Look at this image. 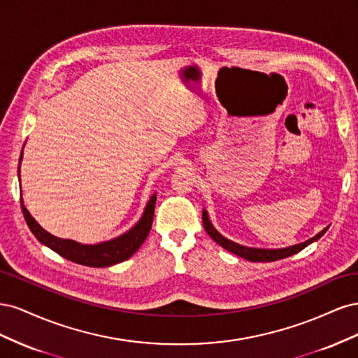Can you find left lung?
Returning a JSON list of instances; mask_svg holds the SVG:
<instances>
[{"label": "left lung", "instance_id": "1", "mask_svg": "<svg viewBox=\"0 0 358 358\" xmlns=\"http://www.w3.org/2000/svg\"><path fill=\"white\" fill-rule=\"evenodd\" d=\"M203 227L204 230L208 231V234L212 237V239L221 245L224 249H227V251H230L236 255H239L245 259H248V262H276V259H282V258H287L289 255H294L297 252H300L303 248H306L308 245L317 242L320 237L326 233L329 230V227H326L322 231H320L317 236H313L312 239L303 242V243H297V245H292V246H288V248H280V249H264V248H249V246H243V245H239L233 241H229L227 237H224L221 233L216 231L215 227L212 225L210 220H209V215L208 212H206V209H203Z\"/></svg>", "mask_w": 358, "mask_h": 358}]
</instances>
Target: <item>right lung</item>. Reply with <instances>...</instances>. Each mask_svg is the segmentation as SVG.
I'll use <instances>...</instances> for the list:
<instances>
[{
  "label": "right lung",
  "instance_id": "1",
  "mask_svg": "<svg viewBox=\"0 0 358 358\" xmlns=\"http://www.w3.org/2000/svg\"><path fill=\"white\" fill-rule=\"evenodd\" d=\"M20 161H22V154H20ZM155 201L157 194H152V197L149 199L146 204L142 218L137 221L133 229H129L127 233L115 237L112 241L100 242L95 245H83L70 239H59V237L48 233L45 229H41L40 224L32 218L31 213L27 210L22 199H20V206H22V213L25 216V221L29 227L31 233L34 234L43 245H46L52 251H55L57 254L70 259L73 263L90 267H109L125 262V259L131 257L146 241L154 221Z\"/></svg>",
  "mask_w": 358,
  "mask_h": 358
}]
</instances>
